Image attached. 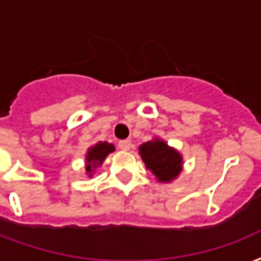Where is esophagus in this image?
Returning a JSON list of instances; mask_svg holds the SVG:
<instances>
[{
	"label": "esophagus",
	"mask_w": 261,
	"mask_h": 261,
	"mask_svg": "<svg viewBox=\"0 0 261 261\" xmlns=\"http://www.w3.org/2000/svg\"><path fill=\"white\" fill-rule=\"evenodd\" d=\"M119 147L122 149V150H130L131 147V141L130 139H123V141H119Z\"/></svg>",
	"instance_id": "1"
}]
</instances>
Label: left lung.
I'll return each mask as SVG.
<instances>
[{
  "label": "left lung",
  "instance_id": "left-lung-1",
  "mask_svg": "<svg viewBox=\"0 0 261 261\" xmlns=\"http://www.w3.org/2000/svg\"><path fill=\"white\" fill-rule=\"evenodd\" d=\"M138 153L157 181L172 182L182 172L181 153L159 137L142 143L138 147Z\"/></svg>",
  "mask_w": 261,
  "mask_h": 261
}]
</instances>
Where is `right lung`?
Instances as JSON below:
<instances>
[{
    "instance_id": "obj_1",
    "label": "right lung",
    "mask_w": 261,
    "mask_h": 261,
    "mask_svg": "<svg viewBox=\"0 0 261 261\" xmlns=\"http://www.w3.org/2000/svg\"><path fill=\"white\" fill-rule=\"evenodd\" d=\"M115 151V145L108 142L98 141L90 147H88L87 154H85V173L89 177H93L98 168L101 167L107 155Z\"/></svg>"
}]
</instances>
